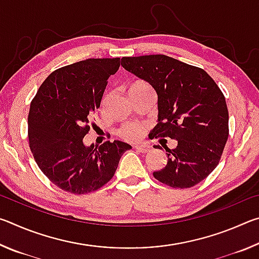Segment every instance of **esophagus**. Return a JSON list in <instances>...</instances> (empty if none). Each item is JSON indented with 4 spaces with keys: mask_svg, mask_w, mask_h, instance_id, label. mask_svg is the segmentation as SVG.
Returning a JSON list of instances; mask_svg holds the SVG:
<instances>
[{
    "mask_svg": "<svg viewBox=\"0 0 259 259\" xmlns=\"http://www.w3.org/2000/svg\"><path fill=\"white\" fill-rule=\"evenodd\" d=\"M134 148L140 153H147L152 150V146L148 145V144H136V145H134Z\"/></svg>",
    "mask_w": 259,
    "mask_h": 259,
    "instance_id": "obj_1",
    "label": "esophagus"
}]
</instances>
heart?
Instances as JSON below:
<instances>
[{
    "mask_svg": "<svg viewBox=\"0 0 259 259\" xmlns=\"http://www.w3.org/2000/svg\"><path fill=\"white\" fill-rule=\"evenodd\" d=\"M139 88H150V85L144 82H137L131 87V89H139ZM144 125L137 124V123H126L123 128L120 130V134L122 137L129 140H137L142 137L144 134Z\"/></svg>",
    "mask_w": 259,
    "mask_h": 259,
    "instance_id": "obj_1",
    "label": "heart"
}]
</instances>
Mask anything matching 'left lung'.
Here are the masks:
<instances>
[{
  "mask_svg": "<svg viewBox=\"0 0 259 259\" xmlns=\"http://www.w3.org/2000/svg\"><path fill=\"white\" fill-rule=\"evenodd\" d=\"M122 67L146 81L157 95L155 137L177 140L168 162L153 172L175 188L196 185L216 168L229 137L225 97L202 68L164 55L123 57Z\"/></svg>",
  "mask_w": 259,
  "mask_h": 259,
  "instance_id": "1",
  "label": "left lung"
}]
</instances>
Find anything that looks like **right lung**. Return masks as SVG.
Instances as JSON below:
<instances>
[{
	"instance_id": "right-lung-1",
	"label": "right lung",
	"mask_w": 259,
	"mask_h": 259,
	"mask_svg": "<svg viewBox=\"0 0 259 259\" xmlns=\"http://www.w3.org/2000/svg\"><path fill=\"white\" fill-rule=\"evenodd\" d=\"M119 67L120 58H90L61 67L46 78L32 100L30 151L41 171L63 191H97L111 181L121 156L131 150L120 140L100 146L83 143L108 77Z\"/></svg>"
}]
</instances>
